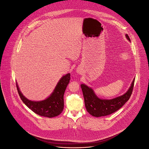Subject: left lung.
I'll use <instances>...</instances> for the list:
<instances>
[{
  "label": "left lung",
  "mask_w": 149,
  "mask_h": 149,
  "mask_svg": "<svg viewBox=\"0 0 149 149\" xmlns=\"http://www.w3.org/2000/svg\"><path fill=\"white\" fill-rule=\"evenodd\" d=\"M125 36L127 39L130 41L129 35H126ZM134 79H133L130 88L125 94L111 100L99 98L95 94L93 89L86 85L81 84V87L87 111L93 116L98 117L110 115L119 110L130 99L134 88Z\"/></svg>",
  "instance_id": "left-lung-1"
}]
</instances>
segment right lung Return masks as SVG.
Listing matches in <instances>:
<instances>
[{"instance_id": "1", "label": "right lung", "mask_w": 149, "mask_h": 149, "mask_svg": "<svg viewBox=\"0 0 149 149\" xmlns=\"http://www.w3.org/2000/svg\"><path fill=\"white\" fill-rule=\"evenodd\" d=\"M70 80V74L63 76L58 82L52 94L46 100L40 101L29 100L20 91L17 84L16 87L21 100L29 109L40 116L51 118L59 115L63 109V94Z\"/></svg>"}]
</instances>
